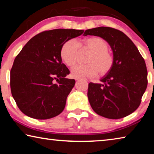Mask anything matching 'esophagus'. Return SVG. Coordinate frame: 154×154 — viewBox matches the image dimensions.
I'll return each mask as SVG.
<instances>
[{
	"label": "esophagus",
	"mask_w": 154,
	"mask_h": 154,
	"mask_svg": "<svg viewBox=\"0 0 154 154\" xmlns=\"http://www.w3.org/2000/svg\"><path fill=\"white\" fill-rule=\"evenodd\" d=\"M76 80H77V81H79V80H78V79H76Z\"/></svg>",
	"instance_id": "esophagus-1"
}]
</instances>
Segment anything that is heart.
Wrapping results in <instances>:
<instances>
[{"label":"heart","instance_id":"heart-1","mask_svg":"<svg viewBox=\"0 0 154 154\" xmlns=\"http://www.w3.org/2000/svg\"><path fill=\"white\" fill-rule=\"evenodd\" d=\"M79 46L91 51L87 59L88 64L76 65L71 69V76L75 79L95 76L102 77L111 71L114 64V57L109 49L107 41L100 36H91L80 42L69 40L62 46L60 56L68 66L76 64L79 54Z\"/></svg>","mask_w":154,"mask_h":154}]
</instances>
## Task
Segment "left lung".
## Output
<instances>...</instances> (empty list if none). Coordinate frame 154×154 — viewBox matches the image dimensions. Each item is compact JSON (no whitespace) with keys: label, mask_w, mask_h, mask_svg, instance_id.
<instances>
[{"label":"left lung","mask_w":154,"mask_h":154,"mask_svg":"<svg viewBox=\"0 0 154 154\" xmlns=\"http://www.w3.org/2000/svg\"><path fill=\"white\" fill-rule=\"evenodd\" d=\"M103 38L111 46L114 64L100 83L90 82L88 97L99 116L120 119L139 107L147 86V71L144 59L136 45L122 31L110 27H98L85 31L84 36Z\"/></svg>","instance_id":"left-lung-1"}]
</instances>
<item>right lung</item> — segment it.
Returning a JSON list of instances; mask_svg holds the SVG:
<instances>
[{
	"label": "right lung",
	"instance_id": "add662e5",
	"mask_svg": "<svg viewBox=\"0 0 154 154\" xmlns=\"http://www.w3.org/2000/svg\"><path fill=\"white\" fill-rule=\"evenodd\" d=\"M83 30L54 29L41 32L26 44L15 58L10 73L13 98L30 118L50 119L63 111L75 81L65 78L69 70L62 63L63 44Z\"/></svg>",
	"mask_w": 154,
	"mask_h": 154
}]
</instances>
